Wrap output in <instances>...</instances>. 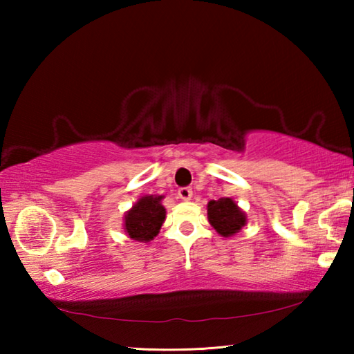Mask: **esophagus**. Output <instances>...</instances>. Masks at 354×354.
Here are the masks:
<instances>
[{
	"instance_id": "esophagus-1",
	"label": "esophagus",
	"mask_w": 354,
	"mask_h": 354,
	"mask_svg": "<svg viewBox=\"0 0 354 354\" xmlns=\"http://www.w3.org/2000/svg\"><path fill=\"white\" fill-rule=\"evenodd\" d=\"M178 195H179V198H181V200L189 201L192 198V195H194V192H192L190 187H181L178 190Z\"/></svg>"
}]
</instances>
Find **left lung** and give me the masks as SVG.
<instances>
[{"label": "left lung", "mask_w": 354, "mask_h": 354, "mask_svg": "<svg viewBox=\"0 0 354 354\" xmlns=\"http://www.w3.org/2000/svg\"><path fill=\"white\" fill-rule=\"evenodd\" d=\"M207 218L214 230L223 237H231L247 223V215L232 198H220L207 203Z\"/></svg>", "instance_id": "1"}]
</instances>
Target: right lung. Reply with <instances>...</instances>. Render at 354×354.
<instances>
[{
    "label": "right lung",
    "instance_id": "right-lung-1",
    "mask_svg": "<svg viewBox=\"0 0 354 354\" xmlns=\"http://www.w3.org/2000/svg\"><path fill=\"white\" fill-rule=\"evenodd\" d=\"M162 195H145L124 215V232L137 242H149L159 234L165 220Z\"/></svg>",
    "mask_w": 354,
    "mask_h": 354
}]
</instances>
